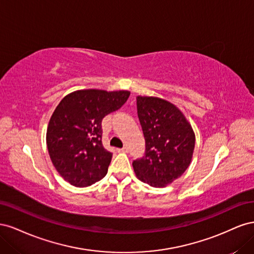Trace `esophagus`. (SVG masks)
Listing matches in <instances>:
<instances>
[{"label": "esophagus", "instance_id": "obj_1", "mask_svg": "<svg viewBox=\"0 0 254 254\" xmlns=\"http://www.w3.org/2000/svg\"><path fill=\"white\" fill-rule=\"evenodd\" d=\"M127 151H128L127 146H125V147H123V148H119L118 149V152H127Z\"/></svg>", "mask_w": 254, "mask_h": 254}]
</instances>
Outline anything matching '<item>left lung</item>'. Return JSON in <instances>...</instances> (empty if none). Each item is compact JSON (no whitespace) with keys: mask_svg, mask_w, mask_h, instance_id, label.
Here are the masks:
<instances>
[{"mask_svg":"<svg viewBox=\"0 0 254 254\" xmlns=\"http://www.w3.org/2000/svg\"><path fill=\"white\" fill-rule=\"evenodd\" d=\"M136 109L145 137V155L132 162L137 179L164 188L188 170L195 133L177 107L165 99L137 96Z\"/></svg>","mask_w":254,"mask_h":254,"instance_id":"left-lung-1","label":"left lung"}]
</instances>
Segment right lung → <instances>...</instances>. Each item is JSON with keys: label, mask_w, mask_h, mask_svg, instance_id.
Masks as SVG:
<instances>
[{"label": "right lung", "mask_w": 254, "mask_h": 254, "mask_svg": "<svg viewBox=\"0 0 254 254\" xmlns=\"http://www.w3.org/2000/svg\"><path fill=\"white\" fill-rule=\"evenodd\" d=\"M129 95L124 90H78L56 107L48 126V150L53 165L72 186L89 187L106 176L112 153L102 143V121Z\"/></svg>", "instance_id": "obj_1"}]
</instances>
